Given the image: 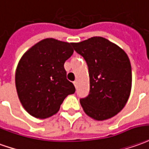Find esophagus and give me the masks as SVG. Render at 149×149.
<instances>
[{
    "label": "esophagus",
    "instance_id": "esophagus-1",
    "mask_svg": "<svg viewBox=\"0 0 149 149\" xmlns=\"http://www.w3.org/2000/svg\"><path fill=\"white\" fill-rule=\"evenodd\" d=\"M73 84H74L75 87L77 88V81H73Z\"/></svg>",
    "mask_w": 149,
    "mask_h": 149
}]
</instances>
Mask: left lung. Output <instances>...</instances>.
Segmentation results:
<instances>
[{
  "mask_svg": "<svg viewBox=\"0 0 149 149\" xmlns=\"http://www.w3.org/2000/svg\"><path fill=\"white\" fill-rule=\"evenodd\" d=\"M89 68V93L80 99L85 114L96 120L114 116L124 107L132 89V67L125 52L102 37L72 43Z\"/></svg>",
  "mask_w": 149,
  "mask_h": 149,
  "instance_id": "1",
  "label": "left lung"
}]
</instances>
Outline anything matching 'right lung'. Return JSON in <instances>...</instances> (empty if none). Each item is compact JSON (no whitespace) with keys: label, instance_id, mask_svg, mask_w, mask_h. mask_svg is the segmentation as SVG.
<instances>
[{"label":"right lung","instance_id":"right-lung-1","mask_svg":"<svg viewBox=\"0 0 149 149\" xmlns=\"http://www.w3.org/2000/svg\"><path fill=\"white\" fill-rule=\"evenodd\" d=\"M73 54L72 43L46 38L36 43L21 58L15 84L21 103L35 118L56 114L68 94L75 93L67 80L65 61Z\"/></svg>","mask_w":149,"mask_h":149}]
</instances>
